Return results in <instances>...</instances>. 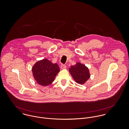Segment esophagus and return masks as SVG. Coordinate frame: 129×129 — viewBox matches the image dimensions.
I'll use <instances>...</instances> for the list:
<instances>
[{
    "mask_svg": "<svg viewBox=\"0 0 129 129\" xmlns=\"http://www.w3.org/2000/svg\"><path fill=\"white\" fill-rule=\"evenodd\" d=\"M60 68L61 69L63 70V69H66V66L64 64H61L60 66Z\"/></svg>",
    "mask_w": 129,
    "mask_h": 129,
    "instance_id": "34e87169",
    "label": "esophagus"
}]
</instances>
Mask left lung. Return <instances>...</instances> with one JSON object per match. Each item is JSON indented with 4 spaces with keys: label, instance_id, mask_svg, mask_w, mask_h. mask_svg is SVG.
Masks as SVG:
<instances>
[{
    "label": "left lung",
    "instance_id": "left-lung-1",
    "mask_svg": "<svg viewBox=\"0 0 129 129\" xmlns=\"http://www.w3.org/2000/svg\"><path fill=\"white\" fill-rule=\"evenodd\" d=\"M70 72L75 81L80 84L84 83L90 77L88 69L84 64L77 63L70 68Z\"/></svg>",
    "mask_w": 129,
    "mask_h": 129
}]
</instances>
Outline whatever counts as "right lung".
I'll return each instance as SVG.
<instances>
[{
	"mask_svg": "<svg viewBox=\"0 0 129 129\" xmlns=\"http://www.w3.org/2000/svg\"><path fill=\"white\" fill-rule=\"evenodd\" d=\"M59 72L58 66L47 59L37 61L32 68L35 79L38 84L43 86L51 84Z\"/></svg>",
	"mask_w": 129,
	"mask_h": 129,
	"instance_id": "1",
	"label": "right lung"
}]
</instances>
